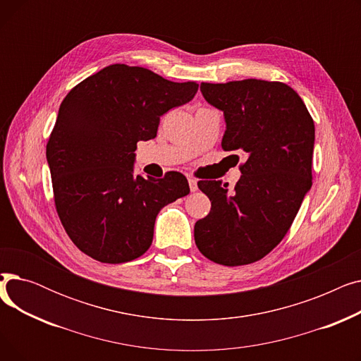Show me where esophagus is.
Wrapping results in <instances>:
<instances>
[{"label":"esophagus","instance_id":"obj_1","mask_svg":"<svg viewBox=\"0 0 361 361\" xmlns=\"http://www.w3.org/2000/svg\"><path fill=\"white\" fill-rule=\"evenodd\" d=\"M188 185H190L192 192H196L197 190V180L196 178H188Z\"/></svg>","mask_w":361,"mask_h":361}]
</instances>
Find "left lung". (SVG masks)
Returning a JSON list of instances; mask_svg holds the SVG:
<instances>
[{
  "instance_id": "left-lung-1",
  "label": "left lung",
  "mask_w": 361,
  "mask_h": 361,
  "mask_svg": "<svg viewBox=\"0 0 361 361\" xmlns=\"http://www.w3.org/2000/svg\"><path fill=\"white\" fill-rule=\"evenodd\" d=\"M203 98L224 112V150L247 161L233 190L199 181L211 212L195 225L197 249L209 260L240 267L260 260L286 237L312 187L314 123L288 85L245 79L202 83Z\"/></svg>"
}]
</instances>
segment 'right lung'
Returning a JSON list of instances; mask_svg holds the SVG:
<instances>
[{
  "mask_svg": "<svg viewBox=\"0 0 361 361\" xmlns=\"http://www.w3.org/2000/svg\"><path fill=\"white\" fill-rule=\"evenodd\" d=\"M196 82L176 83L143 67L112 64L74 86L47 145L54 200L79 250L102 263L140 257L155 219L190 193L177 171L135 174L137 142L157 137L159 118L195 98Z\"/></svg>",
  "mask_w": 361,
  "mask_h": 361,
  "instance_id": "add662e5",
  "label": "right lung"
}]
</instances>
